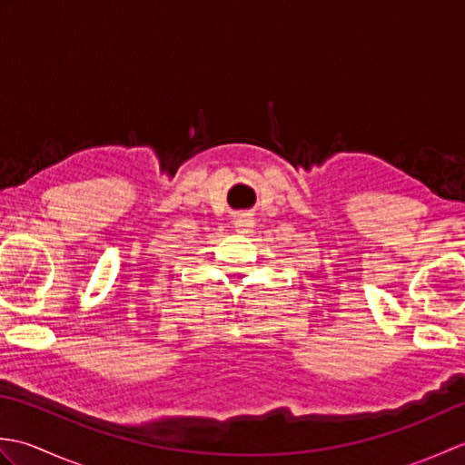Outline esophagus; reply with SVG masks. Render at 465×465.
<instances>
[{
    "instance_id": "esophagus-1",
    "label": "esophagus",
    "mask_w": 465,
    "mask_h": 465,
    "mask_svg": "<svg viewBox=\"0 0 465 465\" xmlns=\"http://www.w3.org/2000/svg\"><path fill=\"white\" fill-rule=\"evenodd\" d=\"M233 225L238 233H252V230L255 227V220L248 213H242V215H235Z\"/></svg>"
}]
</instances>
